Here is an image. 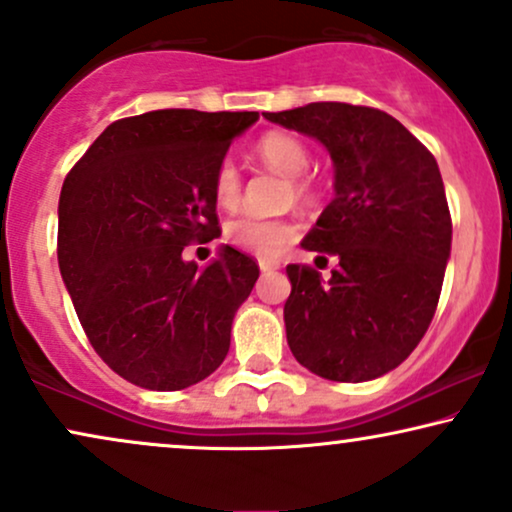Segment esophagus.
<instances>
[{
  "label": "esophagus",
  "mask_w": 512,
  "mask_h": 512,
  "mask_svg": "<svg viewBox=\"0 0 512 512\" xmlns=\"http://www.w3.org/2000/svg\"><path fill=\"white\" fill-rule=\"evenodd\" d=\"M258 268H261V273H270V270H277L280 266L275 261H258Z\"/></svg>",
  "instance_id": "1"
}]
</instances>
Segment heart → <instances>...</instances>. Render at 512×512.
<instances>
[{"mask_svg":"<svg viewBox=\"0 0 512 512\" xmlns=\"http://www.w3.org/2000/svg\"><path fill=\"white\" fill-rule=\"evenodd\" d=\"M254 154L266 163L268 168L277 170L285 178H294V189L299 197L311 192V182L299 175L306 173L311 154L299 137L289 132H268L256 142ZM242 189V175L232 159H223L216 168L213 178V194H216L220 206H232L239 199ZM227 242L235 244L237 249L249 251L256 256H275L277 251L294 237V225L285 218H263L256 213H242L225 225Z\"/></svg>","mask_w":512,"mask_h":512,"instance_id":"obj_1","label":"heart"}]
</instances>
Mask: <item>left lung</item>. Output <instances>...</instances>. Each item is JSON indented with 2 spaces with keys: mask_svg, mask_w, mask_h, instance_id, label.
I'll return each mask as SVG.
<instances>
[{
  "mask_svg": "<svg viewBox=\"0 0 512 512\" xmlns=\"http://www.w3.org/2000/svg\"><path fill=\"white\" fill-rule=\"evenodd\" d=\"M263 116L315 137L334 163V199L301 246L337 256L339 266L327 282L287 266L289 349L325 380L382 377L420 344L439 304L451 213L437 161L370 106L315 102Z\"/></svg>",
  "mask_w": 512,
  "mask_h": 512,
  "instance_id": "obj_1",
  "label": "left lung"
}]
</instances>
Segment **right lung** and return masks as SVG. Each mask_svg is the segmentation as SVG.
Returning a JSON list of instances; mask_svg holds the SVG:
<instances>
[{
  "instance_id": "add662e5",
  "label": "right lung",
  "mask_w": 512,
  "mask_h": 512,
  "mask_svg": "<svg viewBox=\"0 0 512 512\" xmlns=\"http://www.w3.org/2000/svg\"><path fill=\"white\" fill-rule=\"evenodd\" d=\"M256 121V111L194 109L121 118L63 180V285L94 351L137 387H192L230 351L256 261L223 246L201 270L182 251L220 237L216 168Z\"/></svg>"
}]
</instances>
